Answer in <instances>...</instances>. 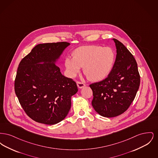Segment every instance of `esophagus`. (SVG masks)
<instances>
[{
  "label": "esophagus",
  "instance_id": "34e87169",
  "mask_svg": "<svg viewBox=\"0 0 158 158\" xmlns=\"http://www.w3.org/2000/svg\"><path fill=\"white\" fill-rule=\"evenodd\" d=\"M76 83H77V87H78L79 88H80V89H81V88H82L85 86V85L83 83L81 82H77Z\"/></svg>",
  "mask_w": 158,
  "mask_h": 158
}]
</instances>
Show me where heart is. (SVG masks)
Segmentation results:
<instances>
[{
	"instance_id": "1",
	"label": "heart",
	"mask_w": 158,
	"mask_h": 158,
	"mask_svg": "<svg viewBox=\"0 0 158 158\" xmlns=\"http://www.w3.org/2000/svg\"><path fill=\"white\" fill-rule=\"evenodd\" d=\"M115 61V54L111 47L86 45L77 48L73 57H67L65 67L71 77H75L83 68V73L92 82L104 80L110 74Z\"/></svg>"
}]
</instances>
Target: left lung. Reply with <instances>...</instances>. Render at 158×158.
<instances>
[{
	"instance_id": "obj_1",
	"label": "left lung",
	"mask_w": 158,
	"mask_h": 158,
	"mask_svg": "<svg viewBox=\"0 0 158 158\" xmlns=\"http://www.w3.org/2000/svg\"><path fill=\"white\" fill-rule=\"evenodd\" d=\"M113 40L117 55L111 72L104 80L89 85L94 96L92 105L105 117L125 112L135 98L140 82L135 57L120 41Z\"/></svg>"
}]
</instances>
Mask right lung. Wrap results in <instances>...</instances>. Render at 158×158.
<instances>
[{
    "mask_svg": "<svg viewBox=\"0 0 158 158\" xmlns=\"http://www.w3.org/2000/svg\"><path fill=\"white\" fill-rule=\"evenodd\" d=\"M70 44H40L21 61L15 80V94L26 114L48 125L64 119L71 97L77 92L72 79L63 75L56 64Z\"/></svg>",
    "mask_w": 158,
    "mask_h": 158,
    "instance_id": "add662e5",
    "label": "right lung"
}]
</instances>
